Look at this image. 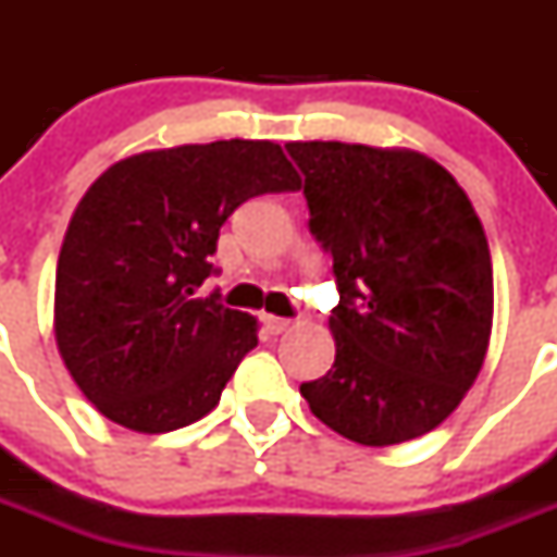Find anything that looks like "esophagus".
<instances>
[{"instance_id": "34e87169", "label": "esophagus", "mask_w": 557, "mask_h": 557, "mask_svg": "<svg viewBox=\"0 0 557 557\" xmlns=\"http://www.w3.org/2000/svg\"><path fill=\"white\" fill-rule=\"evenodd\" d=\"M262 321H264V329H268L270 334H284L289 326H293L287 318H275V314H264Z\"/></svg>"}]
</instances>
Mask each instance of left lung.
<instances>
[{
  "instance_id": "8db88e82",
  "label": "left lung",
  "mask_w": 557,
  "mask_h": 557,
  "mask_svg": "<svg viewBox=\"0 0 557 557\" xmlns=\"http://www.w3.org/2000/svg\"><path fill=\"white\" fill-rule=\"evenodd\" d=\"M287 152L339 293L334 366L301 396L354 444L435 430L474 385L494 318L488 239L469 195L412 150L289 141Z\"/></svg>"
}]
</instances>
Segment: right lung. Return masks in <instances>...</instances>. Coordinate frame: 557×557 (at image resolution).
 Here are the masks:
<instances>
[{"label":"right lung","instance_id":"right-lung-1","mask_svg":"<svg viewBox=\"0 0 557 557\" xmlns=\"http://www.w3.org/2000/svg\"><path fill=\"white\" fill-rule=\"evenodd\" d=\"M298 189L282 147L250 139L139 152L91 184L58 256L55 339L102 416L159 435L218 407L259 337L256 318L198 287L245 200Z\"/></svg>","mask_w":557,"mask_h":557}]
</instances>
